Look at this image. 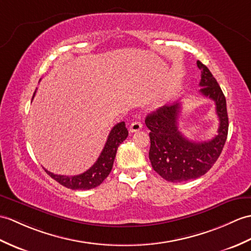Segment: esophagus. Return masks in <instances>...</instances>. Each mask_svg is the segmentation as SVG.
Wrapping results in <instances>:
<instances>
[{
    "label": "esophagus",
    "instance_id": "esophagus-1",
    "mask_svg": "<svg viewBox=\"0 0 251 251\" xmlns=\"http://www.w3.org/2000/svg\"><path fill=\"white\" fill-rule=\"evenodd\" d=\"M140 129H142V124L141 122H132V123L130 124V127H129V131L130 132H137L139 131Z\"/></svg>",
    "mask_w": 251,
    "mask_h": 251
}]
</instances>
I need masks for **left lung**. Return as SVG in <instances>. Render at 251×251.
I'll use <instances>...</instances> for the list:
<instances>
[{
  "instance_id": "obj_1",
  "label": "left lung",
  "mask_w": 251,
  "mask_h": 251,
  "mask_svg": "<svg viewBox=\"0 0 251 251\" xmlns=\"http://www.w3.org/2000/svg\"><path fill=\"white\" fill-rule=\"evenodd\" d=\"M201 69L200 93L212 99L219 119L217 135L208 141H190L178 130L179 103L157 109L145 119L151 130L149 157L154 170L168 182L179 183L200 177L211 169L223 151L228 136L229 119L226 97L209 69L198 61Z\"/></svg>"
}]
</instances>
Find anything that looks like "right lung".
Segmentation results:
<instances>
[{"label":"right lung","instance_id":"1","mask_svg":"<svg viewBox=\"0 0 251 251\" xmlns=\"http://www.w3.org/2000/svg\"><path fill=\"white\" fill-rule=\"evenodd\" d=\"M34 95L33 98L35 96ZM32 98V99H33ZM128 136V130L125 126V122H121V123L116 124L111 131H110L107 142L101 151L100 155H99L98 159L93 165L89 170L79 174V176H57V174L51 173L50 171H45L49 174V176L55 179L57 183L65 186V187L73 189V190H87L95 188L97 186L100 185L104 178H106L109 173L111 172L113 167V161L115 158L116 151H118L119 145L124 141Z\"/></svg>","mask_w":251,"mask_h":251}]
</instances>
